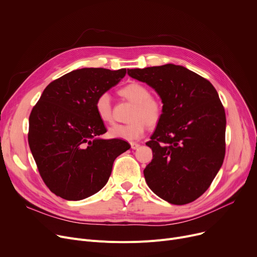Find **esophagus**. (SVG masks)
I'll list each match as a JSON object with an SVG mask.
<instances>
[{
	"instance_id": "obj_1",
	"label": "esophagus",
	"mask_w": 257,
	"mask_h": 257,
	"mask_svg": "<svg viewBox=\"0 0 257 257\" xmlns=\"http://www.w3.org/2000/svg\"><path fill=\"white\" fill-rule=\"evenodd\" d=\"M130 145H131V148H132L133 150H137V149H139L140 146H141L139 143H131Z\"/></svg>"
}]
</instances>
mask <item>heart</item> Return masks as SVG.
Here are the masks:
<instances>
[{"label":"heart","mask_w":257,"mask_h":257,"mask_svg":"<svg viewBox=\"0 0 257 257\" xmlns=\"http://www.w3.org/2000/svg\"><path fill=\"white\" fill-rule=\"evenodd\" d=\"M119 94L128 101L136 104L131 115V123L112 125L108 130L110 139L132 142L141 139L148 125H156L164 111L163 103L151 96V91L146 85L139 82H131L119 89ZM97 115L104 123H110L113 119L112 105L109 93L102 92L94 102Z\"/></svg>","instance_id":"heart-1"}]
</instances>
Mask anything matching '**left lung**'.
Instances as JSON below:
<instances>
[{"mask_svg": "<svg viewBox=\"0 0 257 257\" xmlns=\"http://www.w3.org/2000/svg\"><path fill=\"white\" fill-rule=\"evenodd\" d=\"M153 87L164 111L151 141L153 159L144 170L151 191L175 205L203 195L223 165L226 115L219 94L205 78L181 65L128 70Z\"/></svg>", "mask_w": 257, "mask_h": 257, "instance_id": "obj_1", "label": "left lung"}]
</instances>
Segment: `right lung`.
<instances>
[{
	"label": "right lung",
	"mask_w": 257,
	"mask_h": 257,
	"mask_svg": "<svg viewBox=\"0 0 257 257\" xmlns=\"http://www.w3.org/2000/svg\"><path fill=\"white\" fill-rule=\"evenodd\" d=\"M126 69L84 67L52 81L29 116L28 141L38 172L49 190L69 201L98 193L107 183L114 159L130 146L102 140L106 132L94 102L116 85Z\"/></svg>",
	"instance_id": "right-lung-1"
}]
</instances>
